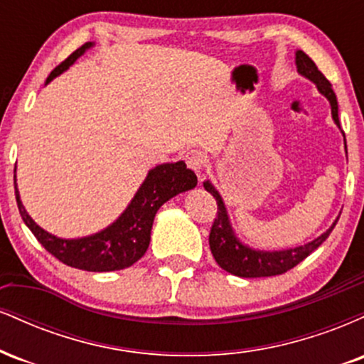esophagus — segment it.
<instances>
[{"label":"esophagus","mask_w":364,"mask_h":364,"mask_svg":"<svg viewBox=\"0 0 364 364\" xmlns=\"http://www.w3.org/2000/svg\"><path fill=\"white\" fill-rule=\"evenodd\" d=\"M185 161L188 168L193 169L196 174L202 173V169L205 168V157H203V154L198 152V150H190V152H186Z\"/></svg>","instance_id":"34e87169"}]
</instances>
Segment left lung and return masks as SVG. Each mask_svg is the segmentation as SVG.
<instances>
[{
	"mask_svg": "<svg viewBox=\"0 0 364 364\" xmlns=\"http://www.w3.org/2000/svg\"><path fill=\"white\" fill-rule=\"evenodd\" d=\"M296 66H298V72L306 78H310L311 82H315L318 90L328 99L330 106H332V118L337 123V127H339V114H337L339 107H337L336 92L332 90V85L325 78V75L320 72L315 61L303 51L296 53ZM203 186H205V190L214 196L217 202V214L214 224L210 228V236H208L210 252L214 255L215 262L219 263L220 269H224L225 272L232 275H237V277H272V275H281L287 272V270L294 269L299 262H303L308 255L315 252L327 240L332 229L336 228L337 220H339L337 219L327 232H323L316 240H313L311 243L304 246L282 250V252H258V250H252L248 246L241 245L236 240L219 191L208 181L203 183Z\"/></svg>",
	"mask_w": 364,
	"mask_h": 364,
	"instance_id": "obj_1",
	"label": "left lung"
}]
</instances>
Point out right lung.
<instances>
[{
  "mask_svg": "<svg viewBox=\"0 0 364 364\" xmlns=\"http://www.w3.org/2000/svg\"><path fill=\"white\" fill-rule=\"evenodd\" d=\"M90 46L92 43H85L77 51L70 54L65 61L53 70L46 83L65 72L70 65H73L75 60L80 58ZM195 186L196 174L188 169L183 161L157 166L150 171L144 185L133 196L132 203L114 224H111L109 228L97 235L80 237V240H61V237L46 232L25 212L16 185L15 196L23 223L53 257H56L65 265L87 270V272H112V270L132 267L144 257L150 243L154 217L162 203L168 202L174 195L191 190Z\"/></svg>",
  "mask_w": 364,
  "mask_h": 364,
  "instance_id": "right-lung-1",
  "label": "right lung"
}]
</instances>
